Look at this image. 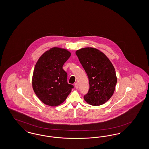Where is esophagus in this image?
<instances>
[{
  "label": "esophagus",
  "instance_id": "obj_1",
  "mask_svg": "<svg viewBox=\"0 0 149 149\" xmlns=\"http://www.w3.org/2000/svg\"><path fill=\"white\" fill-rule=\"evenodd\" d=\"M75 88H77V89H78V88H79V85H78V84L76 82L75 84Z\"/></svg>",
  "mask_w": 149,
  "mask_h": 149
}]
</instances>
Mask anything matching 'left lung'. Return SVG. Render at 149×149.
I'll list each match as a JSON object with an SVG mask.
<instances>
[{
  "label": "left lung",
  "instance_id": "1",
  "mask_svg": "<svg viewBox=\"0 0 149 149\" xmlns=\"http://www.w3.org/2000/svg\"><path fill=\"white\" fill-rule=\"evenodd\" d=\"M75 54L89 80L85 100L94 106L104 104L112 97L117 83L113 64L104 53L93 47L82 48Z\"/></svg>",
  "mask_w": 149,
  "mask_h": 149
}]
</instances>
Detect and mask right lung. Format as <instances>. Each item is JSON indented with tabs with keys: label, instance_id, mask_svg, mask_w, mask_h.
Instances as JSON below:
<instances>
[{
	"label": "right lung",
	"instance_id": "right-lung-1",
	"mask_svg": "<svg viewBox=\"0 0 149 149\" xmlns=\"http://www.w3.org/2000/svg\"><path fill=\"white\" fill-rule=\"evenodd\" d=\"M70 56L67 49L54 47L46 51L36 62L32 87L36 96L47 105L63 103L74 87L67 82V73L63 69Z\"/></svg>",
	"mask_w": 149,
	"mask_h": 149
}]
</instances>
